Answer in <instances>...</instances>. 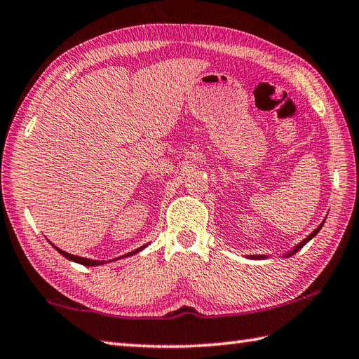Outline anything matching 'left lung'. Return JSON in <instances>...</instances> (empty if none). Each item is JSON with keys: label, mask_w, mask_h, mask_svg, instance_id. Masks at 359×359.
Instances as JSON below:
<instances>
[{"label": "left lung", "mask_w": 359, "mask_h": 359, "mask_svg": "<svg viewBox=\"0 0 359 359\" xmlns=\"http://www.w3.org/2000/svg\"><path fill=\"white\" fill-rule=\"evenodd\" d=\"M327 218V217H325ZM324 223H325V220L323 222V223H320L319 226H318V228L316 229H314L311 233H310V236H306L302 241H301V243H297L294 248H292V250H290L288 252H285V254H282V257H291V255H294L299 250H302V248L306 245V243H309V241L313 238V237H316L318 236V232L320 231V229H323V226H324ZM269 257V255H250V259H259V260H262V259H268Z\"/></svg>", "instance_id": "1"}]
</instances>
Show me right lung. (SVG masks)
<instances>
[{
    "instance_id": "obj_1",
    "label": "right lung",
    "mask_w": 359,
    "mask_h": 359,
    "mask_svg": "<svg viewBox=\"0 0 359 359\" xmlns=\"http://www.w3.org/2000/svg\"><path fill=\"white\" fill-rule=\"evenodd\" d=\"M53 245V243H50ZM55 250L60 252L65 259H68V260H71V262H76V263H80V265H85V266H99V265H104L105 263V260H91V259H86V257H79V255H72V254H68L67 251H62L60 248H57L55 245H53ZM147 246V245H144V246H139L137 250H135V251H131V252H127L126 255H121V259H123V257H130V255H135V254H137L139 251H142L144 248ZM119 259V257H118ZM114 260V259H113ZM108 262H111V260H108Z\"/></svg>"
}]
</instances>
